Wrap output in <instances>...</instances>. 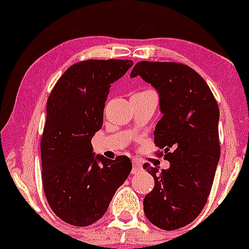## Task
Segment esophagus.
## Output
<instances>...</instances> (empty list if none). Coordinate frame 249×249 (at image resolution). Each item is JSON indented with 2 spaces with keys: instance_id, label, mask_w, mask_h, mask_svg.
Masks as SVG:
<instances>
[{
  "instance_id": "obj_1",
  "label": "esophagus",
  "mask_w": 249,
  "mask_h": 249,
  "mask_svg": "<svg viewBox=\"0 0 249 249\" xmlns=\"http://www.w3.org/2000/svg\"><path fill=\"white\" fill-rule=\"evenodd\" d=\"M132 166H134V168H132V173H136L142 170V164L137 161V160H132Z\"/></svg>"
}]
</instances>
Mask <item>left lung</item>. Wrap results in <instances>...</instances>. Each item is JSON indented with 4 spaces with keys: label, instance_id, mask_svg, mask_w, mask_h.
<instances>
[{
    "label": "left lung",
    "instance_id": "8db88e82",
    "mask_svg": "<svg viewBox=\"0 0 249 249\" xmlns=\"http://www.w3.org/2000/svg\"><path fill=\"white\" fill-rule=\"evenodd\" d=\"M130 76H141L159 93L163 117L154 142L170 162L162 171L144 164L155 180L144 213L163 230L179 229L199 215L212 188L221 149L219 107L206 81L186 64L141 61Z\"/></svg>",
    "mask_w": 249,
    "mask_h": 249
}]
</instances>
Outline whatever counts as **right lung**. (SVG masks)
<instances>
[{
    "label": "right lung",
    "instance_id": "right-lung-1",
    "mask_svg": "<svg viewBox=\"0 0 249 249\" xmlns=\"http://www.w3.org/2000/svg\"><path fill=\"white\" fill-rule=\"evenodd\" d=\"M130 60H87L67 69L50 94L42 153L44 193L64 222L87 227L107 212L132 169L125 155H95L91 138L103 124L111 84L124 77Z\"/></svg>",
    "mask_w": 249,
    "mask_h": 249
}]
</instances>
